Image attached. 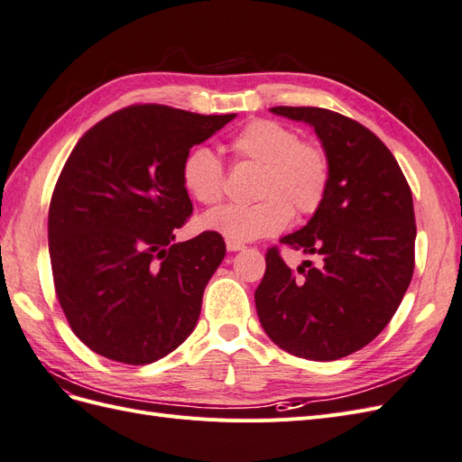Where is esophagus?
I'll list each match as a JSON object with an SVG mask.
<instances>
[{
  "label": "esophagus",
  "instance_id": "1",
  "mask_svg": "<svg viewBox=\"0 0 462 462\" xmlns=\"http://www.w3.org/2000/svg\"><path fill=\"white\" fill-rule=\"evenodd\" d=\"M246 246L243 243H235V241H227V250L229 253H239V250H245Z\"/></svg>",
  "mask_w": 462,
  "mask_h": 462
}]
</instances>
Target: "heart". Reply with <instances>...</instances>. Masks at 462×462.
<instances>
[{
  "label": "heart",
  "mask_w": 462,
  "mask_h": 462,
  "mask_svg": "<svg viewBox=\"0 0 462 462\" xmlns=\"http://www.w3.org/2000/svg\"><path fill=\"white\" fill-rule=\"evenodd\" d=\"M229 150L236 163L258 167L254 199L250 206H221L200 217V227L227 241L248 243L282 233L295 214L309 217L326 202L331 185L329 153L316 141L283 123L254 119L236 133ZM180 180L190 199L204 206L217 204L226 194V167L216 153L192 148L180 165Z\"/></svg>",
  "instance_id": "b5f03b06"
}]
</instances>
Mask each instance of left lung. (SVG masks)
<instances>
[{"instance_id":"8db88e82","label":"left lung","mask_w":462,"mask_h":462,"mask_svg":"<svg viewBox=\"0 0 462 462\" xmlns=\"http://www.w3.org/2000/svg\"><path fill=\"white\" fill-rule=\"evenodd\" d=\"M310 123L331 160L326 202L283 245L319 263L292 272L272 246L254 292L268 337L309 360H337L382 333L414 272L412 192L389 148L365 125L324 107H272Z\"/></svg>"}]
</instances>
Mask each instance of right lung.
<instances>
[{
    "instance_id": "right-lung-1",
    "label": "right lung",
    "mask_w": 462,
    "mask_h": 462,
    "mask_svg": "<svg viewBox=\"0 0 462 462\" xmlns=\"http://www.w3.org/2000/svg\"><path fill=\"white\" fill-rule=\"evenodd\" d=\"M233 117L134 104L96 123L67 158L48 214L53 287L94 353L150 365L197 326L226 241L204 231L173 243L192 214L180 165Z\"/></svg>"
}]
</instances>
